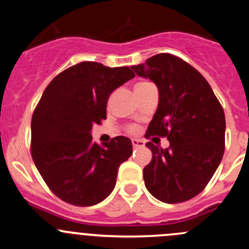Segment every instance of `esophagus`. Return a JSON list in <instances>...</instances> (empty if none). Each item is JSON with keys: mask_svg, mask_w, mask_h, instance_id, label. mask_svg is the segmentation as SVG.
Returning <instances> with one entry per match:
<instances>
[{"mask_svg": "<svg viewBox=\"0 0 249 249\" xmlns=\"http://www.w3.org/2000/svg\"><path fill=\"white\" fill-rule=\"evenodd\" d=\"M132 146L137 148V147H143L144 146V142L142 140H137V138H133L132 140Z\"/></svg>", "mask_w": 249, "mask_h": 249, "instance_id": "1", "label": "esophagus"}]
</instances>
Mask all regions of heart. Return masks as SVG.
I'll return each instance as SVG.
<instances>
[{"instance_id":"1","label":"heart","mask_w":249,"mask_h":249,"mask_svg":"<svg viewBox=\"0 0 249 249\" xmlns=\"http://www.w3.org/2000/svg\"><path fill=\"white\" fill-rule=\"evenodd\" d=\"M146 83H147V82H140V83H137V85H136V87H140V86H143V85H146ZM136 87H135V89H136ZM128 131L131 132V133H135V132L137 131V128H136V127L132 126V127H129Z\"/></svg>"}]
</instances>
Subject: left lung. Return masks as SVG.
<instances>
[{
    "label": "left lung",
    "mask_w": 249,
    "mask_h": 249,
    "mask_svg": "<svg viewBox=\"0 0 249 249\" xmlns=\"http://www.w3.org/2000/svg\"><path fill=\"white\" fill-rule=\"evenodd\" d=\"M131 68L160 93L146 137L169 141L166 149L146 143L152 151L143 168L146 188L164 203L188 201L204 190L223 157V108L206 78L179 57L160 53Z\"/></svg>",
    "instance_id": "1"
}]
</instances>
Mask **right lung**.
<instances>
[{
  "label": "right lung",
  "instance_id": "1",
  "mask_svg": "<svg viewBox=\"0 0 249 249\" xmlns=\"http://www.w3.org/2000/svg\"><path fill=\"white\" fill-rule=\"evenodd\" d=\"M133 77L129 67L89 61L65 70L46 87L31 122V155L48 188L62 201L93 206L113 191L132 142L117 136L100 146L91 131L106 120L109 94Z\"/></svg>",
  "mask_w": 249,
  "mask_h": 249
}]
</instances>
